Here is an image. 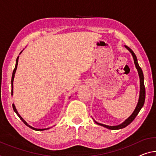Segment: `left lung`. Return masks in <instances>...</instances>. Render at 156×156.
<instances>
[{
	"mask_svg": "<svg viewBox=\"0 0 156 156\" xmlns=\"http://www.w3.org/2000/svg\"><path fill=\"white\" fill-rule=\"evenodd\" d=\"M126 49H128L129 51L130 52L132 56L133 57L134 59V63H135L136 68L137 69L138 71V74H139V76H140V98H139V100H138V103L136 105V107L135 109V111L133 112V113L131 114V116L129 117V118L127 119L123 123H122L121 124H120L119 126H107V125H104V124L98 123L95 121V123H96L98 125H100L101 126L105 127V128L110 129V130H119V129H122L125 127L128 126L129 124L131 123L133 121V120L135 119V117L137 116V114L141 109L142 108V107L144 106V101H145V96H146V91H145V86H144V75H143V72L142 68H140V66H139L138 62H137V58H136V55L134 53L133 50H132L130 47H128V46H125Z\"/></svg>",
	"mask_w": 156,
	"mask_h": 156,
	"instance_id": "8db88e82",
	"label": "left lung"
}]
</instances>
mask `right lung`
Here are the masks:
<instances>
[{"mask_svg":"<svg viewBox=\"0 0 156 156\" xmlns=\"http://www.w3.org/2000/svg\"><path fill=\"white\" fill-rule=\"evenodd\" d=\"M21 52H22V51H21V52H20V54L21 53ZM18 61H19V56L17 57V58H16V65H15V68H14V70H13V73H12V80H11V83H12V95H13V81H14V75H15V73H16V68H17V65H18ZM12 107H13V109H14V112H15V113L17 114V116L20 117V119L21 120V121H22L23 122V123L25 124L26 126H27L28 127H29L30 128H31V129H33V130H37V131H42V130H48V129H49L50 128H44V129H37V128H33V127H32V126H30V125H28V124L26 123V121L24 119H23L22 117H21L20 115V114L18 113V112H17V110H16V107H15V106H14V103L12 104Z\"/></svg>","mask_w":156,"mask_h":156,"instance_id":"add662e5","label":"right lung"}]
</instances>
